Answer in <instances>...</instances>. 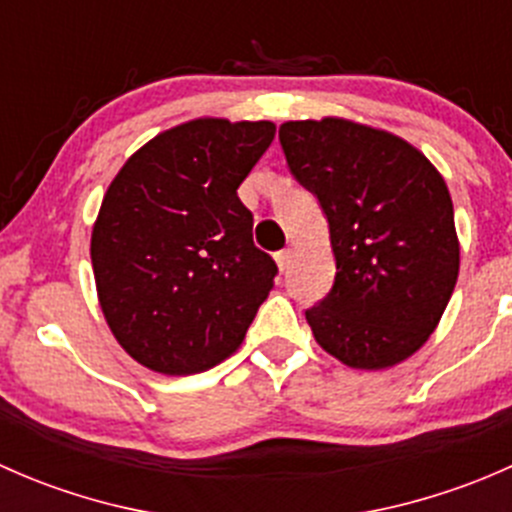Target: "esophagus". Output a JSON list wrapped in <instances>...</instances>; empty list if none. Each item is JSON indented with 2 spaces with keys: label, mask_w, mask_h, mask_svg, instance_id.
I'll return each mask as SVG.
<instances>
[{
  "label": "esophagus",
  "mask_w": 512,
  "mask_h": 512,
  "mask_svg": "<svg viewBox=\"0 0 512 512\" xmlns=\"http://www.w3.org/2000/svg\"><path fill=\"white\" fill-rule=\"evenodd\" d=\"M275 260H277V265H280L282 272L289 270V262H292V247H285V250L277 252Z\"/></svg>",
  "instance_id": "34e87169"
}]
</instances>
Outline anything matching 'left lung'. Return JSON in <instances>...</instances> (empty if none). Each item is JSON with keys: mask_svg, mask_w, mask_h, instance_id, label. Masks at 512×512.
I'll use <instances>...</instances> for the list:
<instances>
[{"mask_svg": "<svg viewBox=\"0 0 512 512\" xmlns=\"http://www.w3.org/2000/svg\"><path fill=\"white\" fill-rule=\"evenodd\" d=\"M280 146L337 260L327 297L304 312L314 339L354 369L399 364L431 337L458 280L446 183L414 146L342 118L282 123Z\"/></svg>", "mask_w": 512, "mask_h": 512, "instance_id": "left-lung-1", "label": "left lung"}]
</instances>
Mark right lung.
I'll list each match as a JSON object with an SVG mask.
<instances>
[{
	"mask_svg": "<svg viewBox=\"0 0 512 512\" xmlns=\"http://www.w3.org/2000/svg\"><path fill=\"white\" fill-rule=\"evenodd\" d=\"M275 123L200 118L160 133L108 185L91 235L103 317L160 374H198L245 339L277 265L237 188Z\"/></svg>",
	"mask_w": 512,
	"mask_h": 512,
	"instance_id": "right-lung-1",
	"label": "right lung"
}]
</instances>
